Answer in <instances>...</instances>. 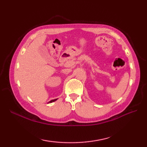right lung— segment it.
<instances>
[{
    "mask_svg": "<svg viewBox=\"0 0 147 147\" xmlns=\"http://www.w3.org/2000/svg\"><path fill=\"white\" fill-rule=\"evenodd\" d=\"M55 100H57V99H54V100H51V101H50L49 102H54V101H55Z\"/></svg>",
    "mask_w": 147,
    "mask_h": 147,
    "instance_id": "right-lung-1",
    "label": "right lung"
}]
</instances>
